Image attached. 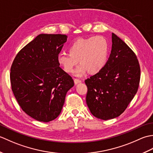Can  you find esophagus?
Segmentation results:
<instances>
[{
  "instance_id": "1",
  "label": "esophagus",
  "mask_w": 153,
  "mask_h": 153,
  "mask_svg": "<svg viewBox=\"0 0 153 153\" xmlns=\"http://www.w3.org/2000/svg\"><path fill=\"white\" fill-rule=\"evenodd\" d=\"M79 83H82V81H81L80 79H74L75 85H77V84H78Z\"/></svg>"
}]
</instances>
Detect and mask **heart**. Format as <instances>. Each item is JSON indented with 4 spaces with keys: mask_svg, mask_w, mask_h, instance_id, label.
I'll return each mask as SVG.
<instances>
[{
    "mask_svg": "<svg viewBox=\"0 0 153 153\" xmlns=\"http://www.w3.org/2000/svg\"><path fill=\"white\" fill-rule=\"evenodd\" d=\"M68 53H60L57 57L59 66L68 73H71L77 62L81 64L76 70L77 76L87 71L94 74L101 70L106 64L108 56V41L101 35L79 39L68 48Z\"/></svg>",
    "mask_w": 153,
    "mask_h": 153,
    "instance_id": "obj_1",
    "label": "heart"
}]
</instances>
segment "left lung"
Here are the masks:
<instances>
[{"instance_id": "8db88e82", "label": "left lung", "mask_w": 153, "mask_h": 153, "mask_svg": "<svg viewBox=\"0 0 153 153\" xmlns=\"http://www.w3.org/2000/svg\"><path fill=\"white\" fill-rule=\"evenodd\" d=\"M112 42L105 66L85 81L87 106L94 116L104 120L124 112L137 93L140 81V67L135 53L113 33Z\"/></svg>"}]
</instances>
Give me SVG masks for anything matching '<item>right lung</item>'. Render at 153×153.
<instances>
[{
	"instance_id": "add662e5",
	"label": "right lung",
	"mask_w": 153,
	"mask_h": 153,
	"mask_svg": "<svg viewBox=\"0 0 153 153\" xmlns=\"http://www.w3.org/2000/svg\"><path fill=\"white\" fill-rule=\"evenodd\" d=\"M66 35L40 34L16 55L10 69L12 90L31 118L48 122L59 116L74 80L59 66L57 57Z\"/></svg>"
}]
</instances>
